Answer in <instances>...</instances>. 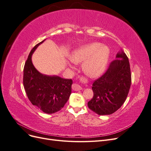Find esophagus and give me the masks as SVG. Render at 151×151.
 Here are the masks:
<instances>
[{
  "label": "esophagus",
  "mask_w": 151,
  "mask_h": 151,
  "mask_svg": "<svg viewBox=\"0 0 151 151\" xmlns=\"http://www.w3.org/2000/svg\"><path fill=\"white\" fill-rule=\"evenodd\" d=\"M72 88L74 91H80L83 89V88L77 84H73L72 86Z\"/></svg>",
  "instance_id": "1"
}]
</instances>
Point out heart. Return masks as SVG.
<instances>
[{"label":"heart","mask_w":151,"mask_h":151,"mask_svg":"<svg viewBox=\"0 0 151 151\" xmlns=\"http://www.w3.org/2000/svg\"><path fill=\"white\" fill-rule=\"evenodd\" d=\"M110 53V49L106 45L93 43L76 49L70 58L74 63L84 62L83 68L85 74L91 77H97L106 70Z\"/></svg>","instance_id":"1"}]
</instances>
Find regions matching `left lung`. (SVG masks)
<instances>
[{
	"instance_id": "1",
	"label": "left lung",
	"mask_w": 151,
	"mask_h": 151,
	"mask_svg": "<svg viewBox=\"0 0 151 151\" xmlns=\"http://www.w3.org/2000/svg\"><path fill=\"white\" fill-rule=\"evenodd\" d=\"M116 57L106 72L93 84L94 96L88 105L99 115H111L117 111L129 92L132 79L129 58L122 50Z\"/></svg>"
}]
</instances>
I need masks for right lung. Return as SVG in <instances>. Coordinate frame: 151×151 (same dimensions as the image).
<instances>
[{
  "mask_svg": "<svg viewBox=\"0 0 151 151\" xmlns=\"http://www.w3.org/2000/svg\"><path fill=\"white\" fill-rule=\"evenodd\" d=\"M45 40L35 45L29 54L24 67L23 84L31 103L43 112L52 114L64 106L71 94L73 83L70 79L44 75L36 69L32 55Z\"/></svg>",
  "mask_w": 151,
  "mask_h": 151,
  "instance_id": "1",
  "label": "right lung"
}]
</instances>
